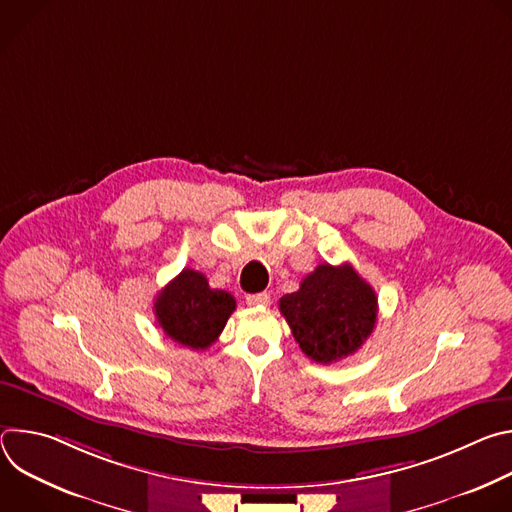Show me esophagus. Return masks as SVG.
I'll use <instances>...</instances> for the list:
<instances>
[{
    "instance_id": "34e87169",
    "label": "esophagus",
    "mask_w": 512,
    "mask_h": 512,
    "mask_svg": "<svg viewBox=\"0 0 512 512\" xmlns=\"http://www.w3.org/2000/svg\"><path fill=\"white\" fill-rule=\"evenodd\" d=\"M271 302L267 291H261V294H249L247 296V304L249 306H267Z\"/></svg>"
}]
</instances>
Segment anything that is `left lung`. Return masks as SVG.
I'll list each match as a JSON object with an SVG mask.
<instances>
[{
  "mask_svg": "<svg viewBox=\"0 0 512 512\" xmlns=\"http://www.w3.org/2000/svg\"><path fill=\"white\" fill-rule=\"evenodd\" d=\"M377 294L350 263L318 265L294 294L279 300V312L302 352L322 364L354 354L377 324Z\"/></svg>",
  "mask_w": 512,
  "mask_h": 512,
  "instance_id": "left-lung-1",
  "label": "left lung"
}]
</instances>
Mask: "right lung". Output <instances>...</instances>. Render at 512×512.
I'll list each match as a JSON object with an SVG mask.
<instances>
[{"label":"right lung","mask_w":512,"mask_h":512,"mask_svg":"<svg viewBox=\"0 0 512 512\" xmlns=\"http://www.w3.org/2000/svg\"><path fill=\"white\" fill-rule=\"evenodd\" d=\"M235 308L229 291L212 289L194 269H182L154 302L156 320L166 336L192 350H204L221 336Z\"/></svg>","instance_id":"add662e5"}]
</instances>
